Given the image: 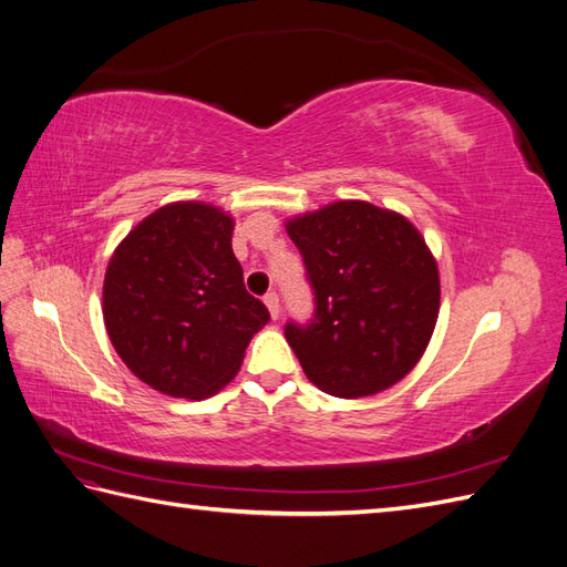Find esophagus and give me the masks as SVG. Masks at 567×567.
I'll return each mask as SVG.
<instances>
[{
	"instance_id": "obj_1",
	"label": "esophagus",
	"mask_w": 567,
	"mask_h": 567,
	"mask_svg": "<svg viewBox=\"0 0 567 567\" xmlns=\"http://www.w3.org/2000/svg\"><path fill=\"white\" fill-rule=\"evenodd\" d=\"M265 305H267V310H269V315H271V319H279V315H281V305H279V296L274 293H267L265 296Z\"/></svg>"
}]
</instances>
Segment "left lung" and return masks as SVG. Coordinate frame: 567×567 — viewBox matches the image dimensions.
<instances>
[{"mask_svg": "<svg viewBox=\"0 0 567 567\" xmlns=\"http://www.w3.org/2000/svg\"><path fill=\"white\" fill-rule=\"evenodd\" d=\"M315 288V319L286 340L307 379L342 400L400 383L440 315V271L411 221L367 200H336L286 219Z\"/></svg>", "mask_w": 567, "mask_h": 567, "instance_id": "obj_1", "label": "left lung"}]
</instances>
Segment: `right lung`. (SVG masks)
Segmentation results:
<instances>
[{"label": "right lung", "mask_w": 567, "mask_h": 567, "mask_svg": "<svg viewBox=\"0 0 567 567\" xmlns=\"http://www.w3.org/2000/svg\"><path fill=\"white\" fill-rule=\"evenodd\" d=\"M234 217L177 200L144 217L111 255L104 323L136 379L169 398L205 400L244 364L269 321L231 250Z\"/></svg>", "instance_id": "add662e5"}]
</instances>
